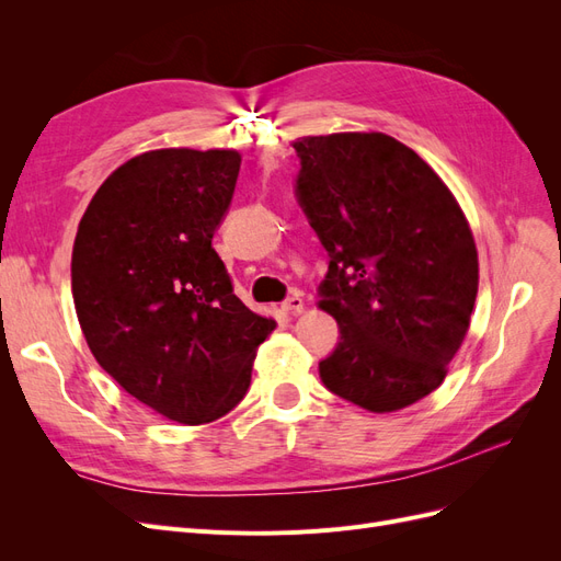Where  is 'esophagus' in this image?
Masks as SVG:
<instances>
[{
  "label": "esophagus",
  "instance_id": "esophagus-1",
  "mask_svg": "<svg viewBox=\"0 0 561 561\" xmlns=\"http://www.w3.org/2000/svg\"><path fill=\"white\" fill-rule=\"evenodd\" d=\"M280 309H283L285 313H293V316H297V313H301V311H304V299H301L299 295H295V297H290V299H285Z\"/></svg>",
  "mask_w": 561,
  "mask_h": 561
}]
</instances>
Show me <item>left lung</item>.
Listing matches in <instances>:
<instances>
[{
	"label": "left lung",
	"mask_w": 561,
	"mask_h": 561,
	"mask_svg": "<svg viewBox=\"0 0 561 561\" xmlns=\"http://www.w3.org/2000/svg\"><path fill=\"white\" fill-rule=\"evenodd\" d=\"M297 196L330 268L318 307L339 322L318 365L332 393L386 414L445 381L478 297L468 219L433 168L386 133L307 135Z\"/></svg>",
	"instance_id": "left-lung-1"
}]
</instances>
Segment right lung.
Wrapping results in <instances>:
<instances>
[{
    "mask_svg": "<svg viewBox=\"0 0 561 561\" xmlns=\"http://www.w3.org/2000/svg\"><path fill=\"white\" fill-rule=\"evenodd\" d=\"M239 168L236 149L145 151L100 184L75 239L72 297L93 358L184 426L243 400L276 328L233 295L213 248Z\"/></svg>",
    "mask_w": 561,
    "mask_h": 561,
    "instance_id": "add662e5",
    "label": "right lung"
}]
</instances>
